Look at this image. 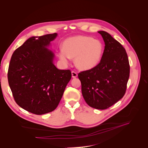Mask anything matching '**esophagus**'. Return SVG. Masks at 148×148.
I'll use <instances>...</instances> for the list:
<instances>
[{
	"label": "esophagus",
	"instance_id": "obj_1",
	"mask_svg": "<svg viewBox=\"0 0 148 148\" xmlns=\"http://www.w3.org/2000/svg\"><path fill=\"white\" fill-rule=\"evenodd\" d=\"M71 76H72L73 78H77L78 76V74L77 72H75V71H71Z\"/></svg>",
	"mask_w": 148,
	"mask_h": 148
}]
</instances>
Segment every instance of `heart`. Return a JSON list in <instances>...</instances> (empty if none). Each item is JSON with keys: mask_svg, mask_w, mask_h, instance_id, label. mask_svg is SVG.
Returning a JSON list of instances; mask_svg holds the SVG:
<instances>
[{"mask_svg": "<svg viewBox=\"0 0 148 148\" xmlns=\"http://www.w3.org/2000/svg\"><path fill=\"white\" fill-rule=\"evenodd\" d=\"M62 47L58 53L60 60L67 64L70 57L75 58L76 66L82 70L92 69L99 64L104 49L100 40L84 35L66 39Z\"/></svg>", "mask_w": 148, "mask_h": 148, "instance_id": "1", "label": "heart"}]
</instances>
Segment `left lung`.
I'll list each match as a JSON object with an SVG mask.
<instances>
[{
	"label": "left lung",
	"mask_w": 148,
	"mask_h": 148,
	"mask_svg": "<svg viewBox=\"0 0 148 148\" xmlns=\"http://www.w3.org/2000/svg\"><path fill=\"white\" fill-rule=\"evenodd\" d=\"M98 33L105 43L100 63L92 69L81 71L78 76L84 101L92 108L104 110L125 95L130 76V64L122 44L106 31Z\"/></svg>",
	"instance_id": "1"
}]
</instances>
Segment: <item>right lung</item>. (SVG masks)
I'll return each instance as SVG.
<instances>
[{
	"label": "right lung",
	"mask_w": 148,
	"mask_h": 148,
	"mask_svg": "<svg viewBox=\"0 0 148 148\" xmlns=\"http://www.w3.org/2000/svg\"><path fill=\"white\" fill-rule=\"evenodd\" d=\"M57 33L29 38L13 53L8 82L16 104L36 115L54 110L71 78L70 70L53 65L54 53L48 49Z\"/></svg>",
	"instance_id": "right-lung-1"
}]
</instances>
